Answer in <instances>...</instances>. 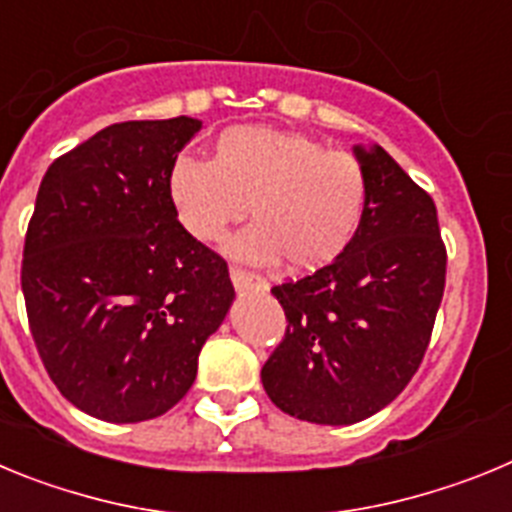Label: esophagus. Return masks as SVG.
Wrapping results in <instances>:
<instances>
[{
    "instance_id": "esophagus-1",
    "label": "esophagus",
    "mask_w": 512,
    "mask_h": 512,
    "mask_svg": "<svg viewBox=\"0 0 512 512\" xmlns=\"http://www.w3.org/2000/svg\"><path fill=\"white\" fill-rule=\"evenodd\" d=\"M230 279H233L235 289H251V287H264L261 277L251 274V271L241 269V266H230Z\"/></svg>"
}]
</instances>
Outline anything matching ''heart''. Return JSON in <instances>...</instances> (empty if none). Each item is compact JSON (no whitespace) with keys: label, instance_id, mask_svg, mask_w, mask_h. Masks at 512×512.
<instances>
[{"label":"heart","instance_id":"obj_1","mask_svg":"<svg viewBox=\"0 0 512 512\" xmlns=\"http://www.w3.org/2000/svg\"><path fill=\"white\" fill-rule=\"evenodd\" d=\"M366 197L359 158L274 128L225 130L210 161L179 156L169 171L176 220L194 241H220L248 207L253 225L230 251L251 264L284 259L292 271L333 264L354 241Z\"/></svg>","mask_w":512,"mask_h":512}]
</instances>
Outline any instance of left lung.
Instances as JSON below:
<instances>
[{"instance_id": "obj_1", "label": "left lung", "mask_w": 512, "mask_h": 512, "mask_svg": "<svg viewBox=\"0 0 512 512\" xmlns=\"http://www.w3.org/2000/svg\"><path fill=\"white\" fill-rule=\"evenodd\" d=\"M369 197L333 264L271 287L287 330L261 369L282 413L351 425L390 405L418 372L446 287L431 194L384 148H356Z\"/></svg>"}]
</instances>
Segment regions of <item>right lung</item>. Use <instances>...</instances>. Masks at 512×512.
I'll list each match as a JSON object with an SVG mask.
<instances>
[{
	"label": "right lung",
	"instance_id": "1",
	"mask_svg": "<svg viewBox=\"0 0 512 512\" xmlns=\"http://www.w3.org/2000/svg\"><path fill=\"white\" fill-rule=\"evenodd\" d=\"M202 122L128 120L48 166L22 248L27 323L66 400L110 423L171 410L233 302L228 261L176 220L169 171Z\"/></svg>",
	"mask_w": 512,
	"mask_h": 512
}]
</instances>
